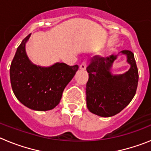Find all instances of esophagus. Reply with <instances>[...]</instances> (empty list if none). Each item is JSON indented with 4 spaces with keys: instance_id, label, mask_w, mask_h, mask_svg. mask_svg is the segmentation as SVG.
Masks as SVG:
<instances>
[{
    "instance_id": "1",
    "label": "esophagus",
    "mask_w": 151,
    "mask_h": 151,
    "mask_svg": "<svg viewBox=\"0 0 151 151\" xmlns=\"http://www.w3.org/2000/svg\"><path fill=\"white\" fill-rule=\"evenodd\" d=\"M86 66H87V65H86V61H83L82 63L80 64L79 68L81 69H82V70H84V69H86Z\"/></svg>"
}]
</instances>
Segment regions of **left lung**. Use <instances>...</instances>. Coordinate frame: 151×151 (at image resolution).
Here are the masks:
<instances>
[{"mask_svg": "<svg viewBox=\"0 0 151 151\" xmlns=\"http://www.w3.org/2000/svg\"><path fill=\"white\" fill-rule=\"evenodd\" d=\"M127 57L129 71L121 75L110 72L118 55L106 58L94 56L87 67L88 81L86 85V102L91 113L102 117H110L122 111L129 105L136 93L138 70L134 54L130 50L120 52Z\"/></svg>", "mask_w": 151, "mask_h": 151, "instance_id": "obj_1", "label": "left lung"}]
</instances>
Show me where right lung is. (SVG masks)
Instances as JSON below:
<instances>
[{"label":"right lung","instance_id":"add662e5","mask_svg":"<svg viewBox=\"0 0 151 151\" xmlns=\"http://www.w3.org/2000/svg\"><path fill=\"white\" fill-rule=\"evenodd\" d=\"M30 35L22 40L10 65L12 89L24 106L38 111L50 110L59 104L64 88L73 79L78 66L57 63L41 67L33 64L26 52Z\"/></svg>","mask_w":151,"mask_h":151}]
</instances>
